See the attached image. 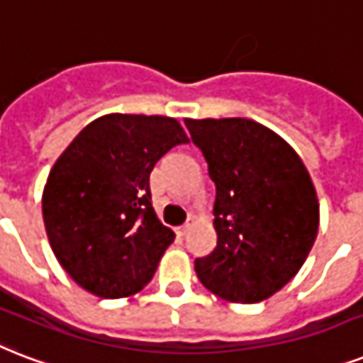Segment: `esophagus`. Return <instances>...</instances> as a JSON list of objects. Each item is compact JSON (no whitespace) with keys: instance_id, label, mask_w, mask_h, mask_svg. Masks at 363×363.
<instances>
[{"instance_id":"obj_1","label":"esophagus","mask_w":363,"mask_h":363,"mask_svg":"<svg viewBox=\"0 0 363 363\" xmlns=\"http://www.w3.org/2000/svg\"><path fill=\"white\" fill-rule=\"evenodd\" d=\"M195 225V220H193V218H189V220L185 221L184 225L182 227H178V235L179 237H184V235H187V233L191 231V227Z\"/></svg>"}]
</instances>
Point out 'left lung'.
Masks as SVG:
<instances>
[{
	"instance_id": "1",
	"label": "left lung",
	"mask_w": 363,
	"mask_h": 363,
	"mask_svg": "<svg viewBox=\"0 0 363 363\" xmlns=\"http://www.w3.org/2000/svg\"><path fill=\"white\" fill-rule=\"evenodd\" d=\"M216 184V248L196 277L231 303H259L296 277L313 250L320 204L301 157L277 132L244 117L185 119Z\"/></svg>"
}]
</instances>
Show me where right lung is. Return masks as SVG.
<instances>
[{
	"label": "right lung",
	"mask_w": 363,
	"mask_h": 363,
	"mask_svg": "<svg viewBox=\"0 0 363 363\" xmlns=\"http://www.w3.org/2000/svg\"><path fill=\"white\" fill-rule=\"evenodd\" d=\"M185 142L174 117L108 113L56 159L43 189L45 231L62 269L81 288L119 299L153 278L174 231L151 204L150 174Z\"/></svg>",
	"instance_id": "obj_1"
}]
</instances>
